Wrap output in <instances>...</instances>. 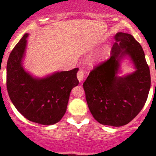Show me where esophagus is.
I'll return each instance as SVG.
<instances>
[{
    "mask_svg": "<svg viewBox=\"0 0 156 156\" xmlns=\"http://www.w3.org/2000/svg\"><path fill=\"white\" fill-rule=\"evenodd\" d=\"M77 79L80 82H82L83 80H84V71L82 69H80V71L78 72Z\"/></svg>",
    "mask_w": 156,
    "mask_h": 156,
    "instance_id": "esophagus-1",
    "label": "esophagus"
}]
</instances>
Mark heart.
I'll list each match as a JSON object with an SVG mask.
<instances>
[{
    "label": "heart",
    "instance_id": "b5f03b06",
    "mask_svg": "<svg viewBox=\"0 0 156 156\" xmlns=\"http://www.w3.org/2000/svg\"><path fill=\"white\" fill-rule=\"evenodd\" d=\"M109 53H110L109 47H105V48H104L102 50H100L99 52H98L94 57L93 61H98L101 59L105 58V57L108 56Z\"/></svg>",
    "mask_w": 156,
    "mask_h": 156
}]
</instances>
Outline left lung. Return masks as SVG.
I'll use <instances>...</instances> for the list:
<instances>
[{
    "label": "left lung",
    "mask_w": 156,
    "mask_h": 156,
    "mask_svg": "<svg viewBox=\"0 0 156 156\" xmlns=\"http://www.w3.org/2000/svg\"><path fill=\"white\" fill-rule=\"evenodd\" d=\"M114 40L109 59L89 73L83 87L94 118L102 125L117 127L129 123L144 107L151 74L142 47L131 34L117 33ZM124 58L135 71L119 76Z\"/></svg>",
    "instance_id": "obj_1"
}]
</instances>
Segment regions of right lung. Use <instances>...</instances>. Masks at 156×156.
<instances>
[{
    "label": "right lung",
    "instance_id": "right-lung-1",
    "mask_svg": "<svg viewBox=\"0 0 156 156\" xmlns=\"http://www.w3.org/2000/svg\"><path fill=\"white\" fill-rule=\"evenodd\" d=\"M29 34L23 35L10 52L6 68L8 95L16 109L27 120L53 125L65 115L70 92L79 84V69L55 72L37 77L23 66Z\"/></svg>",
    "mask_w": 156,
    "mask_h": 156
}]
</instances>
